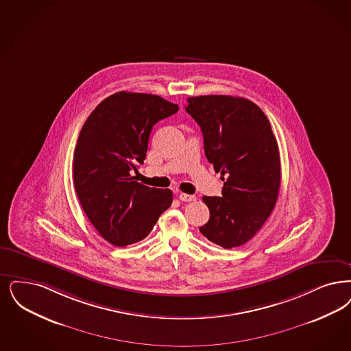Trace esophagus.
Here are the masks:
<instances>
[{"label": "esophagus", "instance_id": "esophagus-1", "mask_svg": "<svg viewBox=\"0 0 351 351\" xmlns=\"http://www.w3.org/2000/svg\"><path fill=\"white\" fill-rule=\"evenodd\" d=\"M179 198L182 199V202H193L196 201V196H192V195H185V193H180Z\"/></svg>", "mask_w": 351, "mask_h": 351}]
</instances>
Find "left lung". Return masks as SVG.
Segmentation results:
<instances>
[{
  "label": "left lung",
  "instance_id": "1",
  "mask_svg": "<svg viewBox=\"0 0 351 351\" xmlns=\"http://www.w3.org/2000/svg\"><path fill=\"white\" fill-rule=\"evenodd\" d=\"M185 111L201 128L205 155L225 182L222 197H202L210 218L199 231L226 250L245 244L280 192V150L270 123L253 101L230 95L188 98Z\"/></svg>",
  "mask_w": 351,
  "mask_h": 351
}]
</instances>
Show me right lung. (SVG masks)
Here are the masks:
<instances>
[{
  "instance_id": "obj_1",
  "label": "right lung",
  "mask_w": 351,
  "mask_h": 351,
  "mask_svg": "<svg viewBox=\"0 0 351 351\" xmlns=\"http://www.w3.org/2000/svg\"><path fill=\"white\" fill-rule=\"evenodd\" d=\"M178 111L158 95L120 91L104 99L81 129L74 188L90 222L116 247L146 238L172 204L169 189L146 186L132 173L143 165L153 126Z\"/></svg>"
}]
</instances>
